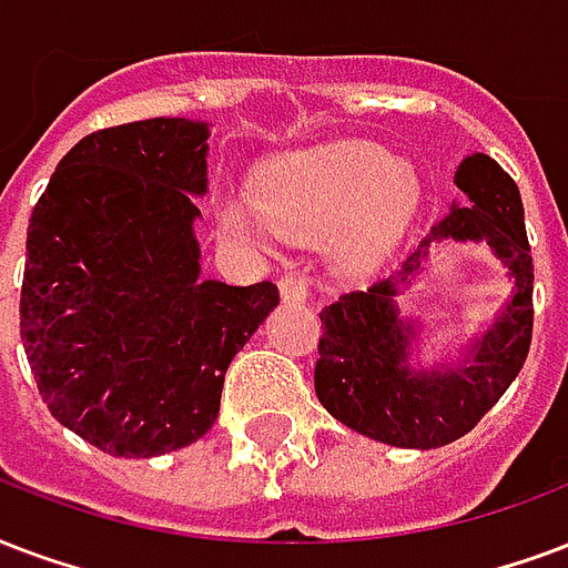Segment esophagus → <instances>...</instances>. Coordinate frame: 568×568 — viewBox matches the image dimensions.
I'll return each instance as SVG.
<instances>
[{
    "instance_id": "34e87169",
    "label": "esophagus",
    "mask_w": 568,
    "mask_h": 568,
    "mask_svg": "<svg viewBox=\"0 0 568 568\" xmlns=\"http://www.w3.org/2000/svg\"><path fill=\"white\" fill-rule=\"evenodd\" d=\"M284 302H305L308 300V278L302 272H284L278 281Z\"/></svg>"
}]
</instances>
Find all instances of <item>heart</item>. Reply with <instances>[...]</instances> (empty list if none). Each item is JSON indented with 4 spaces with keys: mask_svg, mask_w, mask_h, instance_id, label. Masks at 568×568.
I'll return each mask as SVG.
<instances>
[{
    "mask_svg": "<svg viewBox=\"0 0 568 568\" xmlns=\"http://www.w3.org/2000/svg\"><path fill=\"white\" fill-rule=\"evenodd\" d=\"M257 212L272 227L296 236L341 231V251L353 263H374L398 245L419 203L410 168L377 146H335L272 164L254 185ZM221 230L251 239L257 221L245 203L221 200Z\"/></svg>",
    "mask_w": 568,
    "mask_h": 568,
    "instance_id": "1",
    "label": "heart"
}]
</instances>
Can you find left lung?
<instances>
[{"label":"left lung","mask_w":568,"mask_h":568,"mask_svg":"<svg viewBox=\"0 0 568 568\" xmlns=\"http://www.w3.org/2000/svg\"><path fill=\"white\" fill-rule=\"evenodd\" d=\"M455 200L430 236L389 278L353 290L320 311L314 389L320 404L371 440L404 449H437L479 425L518 377L532 338V254L515 179L476 152L455 173ZM488 241L510 263L516 293L489 335L474 345L470 366L416 375L406 368L412 327L397 317V284L409 280L430 241Z\"/></svg>","instance_id":"obj_1"}]
</instances>
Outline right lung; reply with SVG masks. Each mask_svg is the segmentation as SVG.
<instances>
[{"label":"right lung","instance_id":"right-lung-1","mask_svg":"<svg viewBox=\"0 0 568 568\" xmlns=\"http://www.w3.org/2000/svg\"><path fill=\"white\" fill-rule=\"evenodd\" d=\"M206 138L168 116L92 131L29 219L26 359L47 410L106 455L200 440L230 362L281 300L272 281L200 278L191 194H206Z\"/></svg>","mask_w":568,"mask_h":568}]
</instances>
